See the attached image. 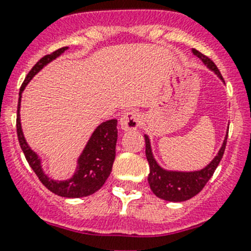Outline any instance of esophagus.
Here are the masks:
<instances>
[{
	"instance_id": "obj_1",
	"label": "esophagus",
	"mask_w": 251,
	"mask_h": 251,
	"mask_svg": "<svg viewBox=\"0 0 251 251\" xmlns=\"http://www.w3.org/2000/svg\"><path fill=\"white\" fill-rule=\"evenodd\" d=\"M141 115L136 110H128L120 118V126L123 130H136L140 126Z\"/></svg>"
}]
</instances>
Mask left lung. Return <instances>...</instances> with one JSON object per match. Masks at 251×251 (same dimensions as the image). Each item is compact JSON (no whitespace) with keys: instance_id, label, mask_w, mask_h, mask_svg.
<instances>
[{"instance_id":"8db88e82","label":"left lung","mask_w":251,"mask_h":251,"mask_svg":"<svg viewBox=\"0 0 251 251\" xmlns=\"http://www.w3.org/2000/svg\"><path fill=\"white\" fill-rule=\"evenodd\" d=\"M192 52L197 57L201 58L204 64L210 70H212L221 80H224L221 73L217 69L216 64L209 57H206V55H204L203 53L194 50V48L192 50ZM227 137H228V130H227V135L225 137V141L222 143V147L220 148L219 153H217V155L215 156L214 160L209 165L205 166L204 169H201L199 171L181 173V171L164 170L163 168L159 166V164L154 159L153 153H151L149 137L147 135H144V140H146V156L149 163V169H151L148 175V183L151 186V189L153 191V193L158 198L168 201H184L193 198L194 196H197L204 188L207 181L211 178L215 170H216L217 165L221 161L225 153V149H226Z\"/></svg>"}]
</instances>
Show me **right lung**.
I'll list each match as a JSON object with an SVG mask.
<instances>
[{
	"instance_id": "add662e5",
	"label": "right lung",
	"mask_w": 251,
	"mask_h": 251,
	"mask_svg": "<svg viewBox=\"0 0 251 251\" xmlns=\"http://www.w3.org/2000/svg\"><path fill=\"white\" fill-rule=\"evenodd\" d=\"M67 50L68 47H62L50 53V54L42 57L32 67V69L25 77L19 91V102H18L17 111V135L20 148H22L27 163L47 189H50L52 193L57 194V196L64 197V198H81V197L91 196L95 192H97L109 177L114 159H115V146L116 140H118V128H116L118 120L111 119V120L104 121L96 128L95 132L92 133L87 144H86L82 154L78 158L76 171L72 178L65 179V181H55V179L50 178L44 173L41 168V160L39 159L37 154L27 146L24 135H23L19 114L20 98H22V92L24 91L25 86L45 65L59 57Z\"/></svg>"
}]
</instances>
